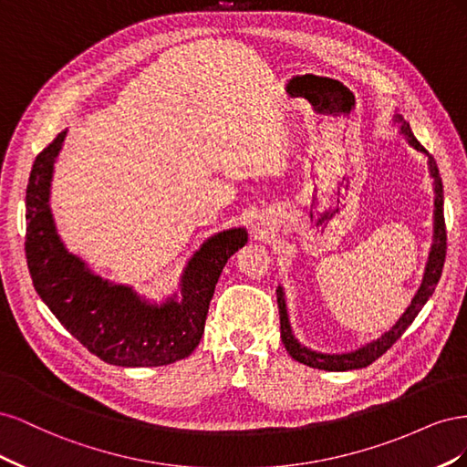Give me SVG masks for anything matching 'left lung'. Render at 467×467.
Returning a JSON list of instances; mask_svg holds the SVG:
<instances>
[{"label":"left lung","instance_id":"8db88e82","mask_svg":"<svg viewBox=\"0 0 467 467\" xmlns=\"http://www.w3.org/2000/svg\"><path fill=\"white\" fill-rule=\"evenodd\" d=\"M395 122L400 124V130L405 136L409 146H413L417 151L427 153L429 158V171L431 177L434 179V244L429 253V263L425 268V276H422V285L417 290L415 298L405 309V314L398 319V323L393 327L381 335L376 341L360 347L358 350L352 352H343V355H323V352L309 350L307 347L300 345L298 338L292 335L290 329V321H288V312H286V300H285V290L278 286L276 296H278V314H280V338L285 343L288 355L298 360L306 366H312V368L319 370H329V372H347V370H357V368H366L370 366L374 360H378L388 348L393 347V343L405 333V329L415 321L422 306L427 304V300L432 296L438 280H441L442 275V266L446 261V223H444V191H442V179L441 173H438V167L432 155L419 144V140L413 136L411 126L409 122L403 120L401 115H395Z\"/></svg>","mask_w":467,"mask_h":467}]
</instances>
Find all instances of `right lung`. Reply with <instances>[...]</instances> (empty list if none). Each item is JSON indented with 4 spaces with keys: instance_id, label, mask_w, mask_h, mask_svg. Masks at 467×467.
<instances>
[{
    "instance_id": "1",
    "label": "right lung",
    "mask_w": 467,
    "mask_h": 467,
    "mask_svg": "<svg viewBox=\"0 0 467 467\" xmlns=\"http://www.w3.org/2000/svg\"><path fill=\"white\" fill-rule=\"evenodd\" d=\"M66 130L42 150L26 185V265L35 290L64 327L101 360L115 366H165L199 347L222 268L247 244L244 228L201 245L181 276V296L151 304L124 285L91 273L69 253L50 212V181Z\"/></svg>"
}]
</instances>
